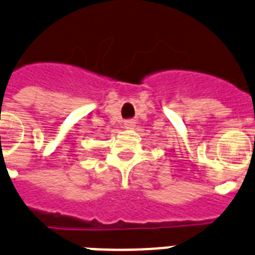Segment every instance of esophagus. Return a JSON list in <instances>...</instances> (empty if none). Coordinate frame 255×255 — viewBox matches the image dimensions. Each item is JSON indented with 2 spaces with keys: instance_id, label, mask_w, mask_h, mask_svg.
<instances>
[{
  "instance_id": "1",
  "label": "esophagus",
  "mask_w": 255,
  "mask_h": 255,
  "mask_svg": "<svg viewBox=\"0 0 255 255\" xmlns=\"http://www.w3.org/2000/svg\"><path fill=\"white\" fill-rule=\"evenodd\" d=\"M134 121L132 120H128V121H125V128L126 129H130V128H134Z\"/></svg>"
}]
</instances>
